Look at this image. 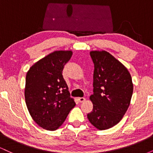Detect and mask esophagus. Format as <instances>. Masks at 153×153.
<instances>
[{
	"mask_svg": "<svg viewBox=\"0 0 153 153\" xmlns=\"http://www.w3.org/2000/svg\"><path fill=\"white\" fill-rule=\"evenodd\" d=\"M78 100L80 103H82L85 101V99L84 97H80V98H78Z\"/></svg>",
	"mask_w": 153,
	"mask_h": 153,
	"instance_id": "obj_1",
	"label": "esophagus"
}]
</instances>
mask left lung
<instances>
[{
	"instance_id": "1",
	"label": "left lung",
	"mask_w": 153,
	"mask_h": 153,
	"mask_svg": "<svg viewBox=\"0 0 153 153\" xmlns=\"http://www.w3.org/2000/svg\"><path fill=\"white\" fill-rule=\"evenodd\" d=\"M94 64V107L87 117L100 130L109 129L120 122L130 104L133 84L129 71L106 51H92Z\"/></svg>"
}]
</instances>
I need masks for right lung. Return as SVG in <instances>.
<instances>
[{"instance_id": "add662e5", "label": "right lung", "mask_w": 153, "mask_h": 153, "mask_svg": "<svg viewBox=\"0 0 153 153\" xmlns=\"http://www.w3.org/2000/svg\"><path fill=\"white\" fill-rule=\"evenodd\" d=\"M72 54V51H55L36 62L26 73V106L34 122L47 130L58 129L75 106L62 75Z\"/></svg>"}]
</instances>
